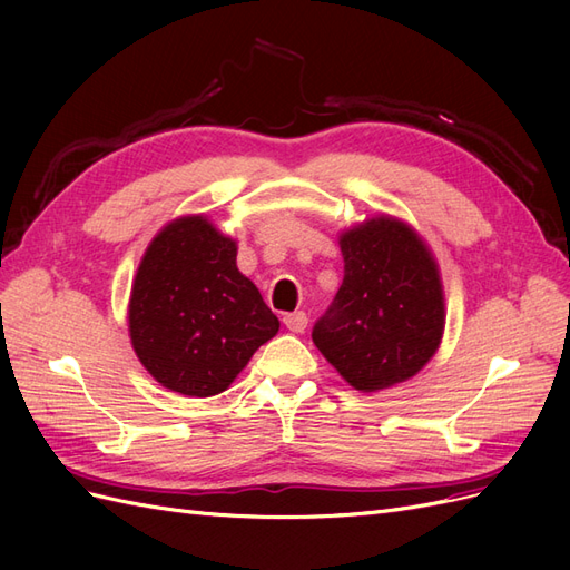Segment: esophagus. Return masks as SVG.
<instances>
[{
	"label": "esophagus",
	"instance_id": "obj_1",
	"mask_svg": "<svg viewBox=\"0 0 570 570\" xmlns=\"http://www.w3.org/2000/svg\"><path fill=\"white\" fill-rule=\"evenodd\" d=\"M283 323H285V327H287L289 333H304L308 318H306L304 312H292V314L283 316Z\"/></svg>",
	"mask_w": 570,
	"mask_h": 570
}]
</instances>
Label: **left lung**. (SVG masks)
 Wrapping results in <instances>:
<instances>
[{
	"mask_svg": "<svg viewBox=\"0 0 570 570\" xmlns=\"http://www.w3.org/2000/svg\"><path fill=\"white\" fill-rule=\"evenodd\" d=\"M344 278L314 325V344L354 390L377 392L416 375L444 333L433 252L404 220L375 216L340 233Z\"/></svg>",
	"mask_w": 570,
	"mask_h": 570,
	"instance_id": "obj_1",
	"label": "left lung"
}]
</instances>
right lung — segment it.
I'll list each match as a JSON object with an SVG mask.
<instances>
[{"label":"right lung","mask_w":570,"mask_h":570,"mask_svg":"<svg viewBox=\"0 0 570 570\" xmlns=\"http://www.w3.org/2000/svg\"><path fill=\"white\" fill-rule=\"evenodd\" d=\"M237 243L206 216H180L137 266L128 331L154 381L187 396L228 390L281 321L237 271Z\"/></svg>","instance_id":"right-lung-1"}]
</instances>
